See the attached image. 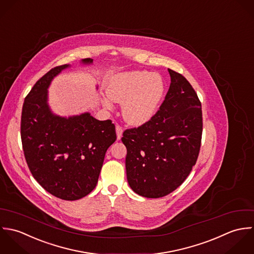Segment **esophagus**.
I'll return each instance as SVG.
<instances>
[{
	"label": "esophagus",
	"instance_id": "1",
	"mask_svg": "<svg viewBox=\"0 0 254 254\" xmlns=\"http://www.w3.org/2000/svg\"><path fill=\"white\" fill-rule=\"evenodd\" d=\"M116 131H117V138H118V140H120L122 138V135H123V127L120 125H117L116 126Z\"/></svg>",
	"mask_w": 254,
	"mask_h": 254
}]
</instances>
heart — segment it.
<instances>
[{
  "mask_svg": "<svg viewBox=\"0 0 254 254\" xmlns=\"http://www.w3.org/2000/svg\"><path fill=\"white\" fill-rule=\"evenodd\" d=\"M108 97H103L105 108L112 109L109 100L123 103V116L133 126L147 123L155 115L164 95L165 83L161 75L148 71H126L113 75L107 83Z\"/></svg>",
  "mask_w": 254,
  "mask_h": 254,
  "instance_id": "b5f03b06",
  "label": "heart"
}]
</instances>
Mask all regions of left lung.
<instances>
[{
    "label": "left lung",
    "instance_id": "1",
    "mask_svg": "<svg viewBox=\"0 0 254 254\" xmlns=\"http://www.w3.org/2000/svg\"><path fill=\"white\" fill-rule=\"evenodd\" d=\"M171 84L152 118L126 129L127 178L131 190L147 198H159L177 190L190 174L201 145V103L190 83L168 68Z\"/></svg>",
    "mask_w": 254,
    "mask_h": 254
}]
</instances>
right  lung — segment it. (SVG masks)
Wrapping results in <instances>:
<instances>
[{
  "label": "right lung",
  "instance_id": "1",
  "mask_svg": "<svg viewBox=\"0 0 254 254\" xmlns=\"http://www.w3.org/2000/svg\"><path fill=\"white\" fill-rule=\"evenodd\" d=\"M83 64H91L84 59ZM69 64L43 75L25 97L20 135L24 157L33 178L52 195L77 200L96 187L107 149L116 141L111 120L98 121L89 113L64 118L48 105L53 78Z\"/></svg>",
  "mask_w": 254,
  "mask_h": 254
}]
</instances>
